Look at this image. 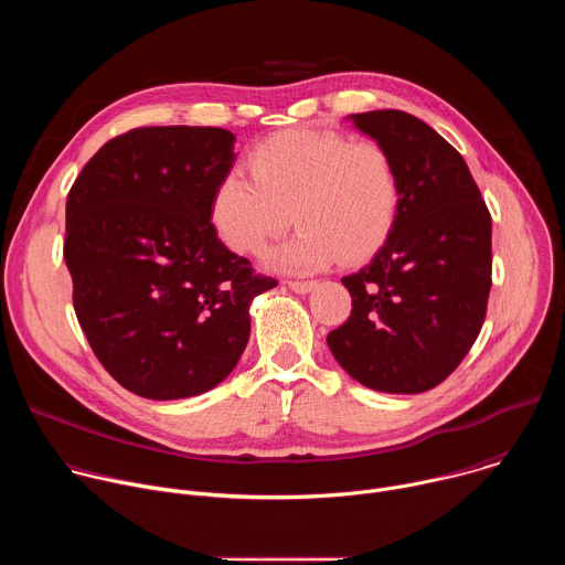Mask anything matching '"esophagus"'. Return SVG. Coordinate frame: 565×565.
Listing matches in <instances>:
<instances>
[{
  "instance_id": "34e87169",
  "label": "esophagus",
  "mask_w": 565,
  "mask_h": 565,
  "mask_svg": "<svg viewBox=\"0 0 565 565\" xmlns=\"http://www.w3.org/2000/svg\"><path fill=\"white\" fill-rule=\"evenodd\" d=\"M315 286H317V281H288V288L295 290V292H299V295L310 292Z\"/></svg>"
}]
</instances>
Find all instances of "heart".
<instances>
[{
	"instance_id": "heart-1",
	"label": "heart",
	"mask_w": 565,
	"mask_h": 565,
	"mask_svg": "<svg viewBox=\"0 0 565 565\" xmlns=\"http://www.w3.org/2000/svg\"><path fill=\"white\" fill-rule=\"evenodd\" d=\"M250 179L225 174L210 199V225L232 253L257 257L288 225L299 230L268 262L306 273L335 259L371 257L399 207L393 156L375 140L338 131L286 129L264 138L248 158Z\"/></svg>"
}]
</instances>
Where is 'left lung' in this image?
<instances>
[{
	"mask_svg": "<svg viewBox=\"0 0 565 565\" xmlns=\"http://www.w3.org/2000/svg\"><path fill=\"white\" fill-rule=\"evenodd\" d=\"M353 125L393 156L399 207L369 266L342 279L351 315L327 342L360 384L438 386L469 353L492 288V216L462 156L427 122L380 109Z\"/></svg>",
	"mask_w": 565,
	"mask_h": 565,
	"instance_id": "obj_1",
	"label": "left lung"
}]
</instances>
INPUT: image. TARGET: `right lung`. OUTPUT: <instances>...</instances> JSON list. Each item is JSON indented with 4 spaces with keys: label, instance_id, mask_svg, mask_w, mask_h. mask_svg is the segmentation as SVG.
Segmentation results:
<instances>
[{
    "label": "right lung",
    "instance_id": "right-lung-1",
    "mask_svg": "<svg viewBox=\"0 0 565 565\" xmlns=\"http://www.w3.org/2000/svg\"><path fill=\"white\" fill-rule=\"evenodd\" d=\"M232 145L218 127H138L105 142L71 185L73 308L100 364L140 397L223 382L248 344L253 299L277 286L210 225Z\"/></svg>",
    "mask_w": 565,
    "mask_h": 565
}]
</instances>
